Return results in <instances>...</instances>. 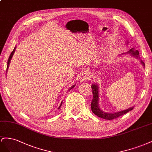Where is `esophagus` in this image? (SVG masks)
<instances>
[{"instance_id":"obj_1","label":"esophagus","mask_w":152,"mask_h":152,"mask_svg":"<svg viewBox=\"0 0 152 152\" xmlns=\"http://www.w3.org/2000/svg\"><path fill=\"white\" fill-rule=\"evenodd\" d=\"M91 77H92V75H91L90 72L88 70H85L81 73L80 80L81 81L89 80H90Z\"/></svg>"}]
</instances>
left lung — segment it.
Returning a JSON list of instances; mask_svg holds the SVG:
<instances>
[{
	"mask_svg": "<svg viewBox=\"0 0 152 152\" xmlns=\"http://www.w3.org/2000/svg\"><path fill=\"white\" fill-rule=\"evenodd\" d=\"M128 53H131L132 55L135 57H139V51L137 50H134L133 48L130 50ZM142 64L145 66V64L143 62L141 61ZM92 93H93V99L92 102H91V109H92V112L94 113L97 115V116L100 117V118L106 119V120H113L115 118H118L119 116H122L125 113H127L129 111L133 110L134 107H131V108H129L127 110H125L120 112L113 113H105L101 110L100 108L98 105V101H99V90H98V86L95 84L92 85Z\"/></svg>",
	"mask_w": 152,
	"mask_h": 152,
	"instance_id": "left-lung-1",
	"label": "left lung"
}]
</instances>
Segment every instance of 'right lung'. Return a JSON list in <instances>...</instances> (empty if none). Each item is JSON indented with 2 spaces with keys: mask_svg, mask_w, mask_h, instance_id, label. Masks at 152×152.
I'll return each instance as SVG.
<instances>
[{
  "mask_svg": "<svg viewBox=\"0 0 152 152\" xmlns=\"http://www.w3.org/2000/svg\"><path fill=\"white\" fill-rule=\"evenodd\" d=\"M15 48L12 50V51L11 52V54H10V57H9V58H8V60H7V69H8V67H9V64H10V60H11V58H12V55H13V53H14V52H15ZM74 86H75V85H73L72 87L69 89V90H71V89H72ZM62 102H61V104H60V106L58 107V109H60V107H61V106H62Z\"/></svg>",
  "mask_w": 152,
  "mask_h": 152,
  "instance_id": "1",
  "label": "right lung"
}]
</instances>
